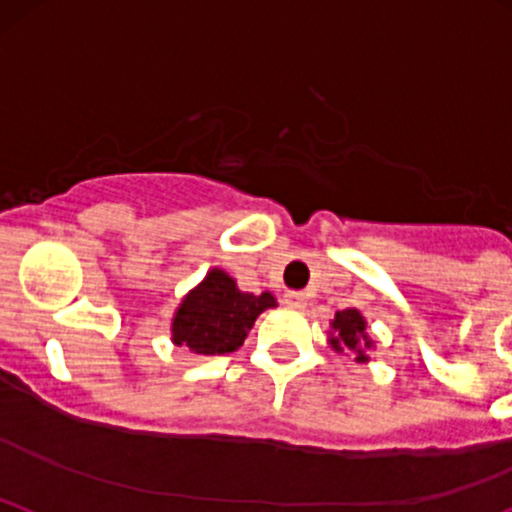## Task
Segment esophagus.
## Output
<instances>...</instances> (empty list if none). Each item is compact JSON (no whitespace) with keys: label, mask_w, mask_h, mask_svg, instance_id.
Wrapping results in <instances>:
<instances>
[{"label":"esophagus","mask_w":512,"mask_h":512,"mask_svg":"<svg viewBox=\"0 0 512 512\" xmlns=\"http://www.w3.org/2000/svg\"><path fill=\"white\" fill-rule=\"evenodd\" d=\"M289 306H297V309H304L306 304V294L304 292H287V297H284Z\"/></svg>","instance_id":"obj_1"}]
</instances>
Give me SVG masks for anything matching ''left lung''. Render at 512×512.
Segmentation results:
<instances>
[{
  "instance_id": "8db88e82",
  "label": "left lung",
  "mask_w": 512,
  "mask_h": 512,
  "mask_svg": "<svg viewBox=\"0 0 512 512\" xmlns=\"http://www.w3.org/2000/svg\"><path fill=\"white\" fill-rule=\"evenodd\" d=\"M333 336H331V346L336 348L338 353L351 351L358 353V360H365L363 348L370 346V338L365 333V321L360 316V311L355 309H346L338 311L336 319H333Z\"/></svg>"
}]
</instances>
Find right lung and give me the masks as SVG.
I'll use <instances>...</instances> for the list:
<instances>
[{
    "label": "right lung",
    "mask_w": 512,
    "mask_h": 512,
    "mask_svg": "<svg viewBox=\"0 0 512 512\" xmlns=\"http://www.w3.org/2000/svg\"><path fill=\"white\" fill-rule=\"evenodd\" d=\"M277 304L270 292H240L233 277L213 270L193 289L174 316L176 346L193 353L223 355L238 351L257 316Z\"/></svg>",
    "instance_id": "right-lung-1"
}]
</instances>
